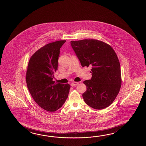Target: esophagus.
Instances as JSON below:
<instances>
[{
	"instance_id": "34e87169",
	"label": "esophagus",
	"mask_w": 146,
	"mask_h": 146,
	"mask_svg": "<svg viewBox=\"0 0 146 146\" xmlns=\"http://www.w3.org/2000/svg\"><path fill=\"white\" fill-rule=\"evenodd\" d=\"M79 84V82H72V84H71V86L72 87H74V86H77Z\"/></svg>"
}]
</instances>
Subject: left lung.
<instances>
[{"mask_svg":"<svg viewBox=\"0 0 146 146\" xmlns=\"http://www.w3.org/2000/svg\"><path fill=\"white\" fill-rule=\"evenodd\" d=\"M81 66L91 67L92 77L84 84L87 91L82 97L87 105L96 110L108 107L114 101L121 87L120 64L109 44L96 40L70 42Z\"/></svg>","mask_w":146,"mask_h":146,"instance_id":"8db88e82","label":"left lung"}]
</instances>
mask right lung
Masks as SVG:
<instances>
[{"instance_id": "add662e5", "label": "right lung", "mask_w": 146, "mask_h": 146, "mask_svg": "<svg viewBox=\"0 0 146 146\" xmlns=\"http://www.w3.org/2000/svg\"><path fill=\"white\" fill-rule=\"evenodd\" d=\"M66 42L47 44L31 56L26 73L28 90L37 105L49 112L60 109L68 96V84H55L54 74L58 68L60 48Z\"/></svg>"}]
</instances>
